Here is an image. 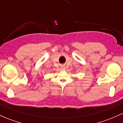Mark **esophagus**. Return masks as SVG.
<instances>
[{
    "instance_id": "34e87169",
    "label": "esophagus",
    "mask_w": 123,
    "mask_h": 123,
    "mask_svg": "<svg viewBox=\"0 0 123 123\" xmlns=\"http://www.w3.org/2000/svg\"><path fill=\"white\" fill-rule=\"evenodd\" d=\"M65 69H66V66H65L63 65V66H61V69L65 70Z\"/></svg>"
}]
</instances>
